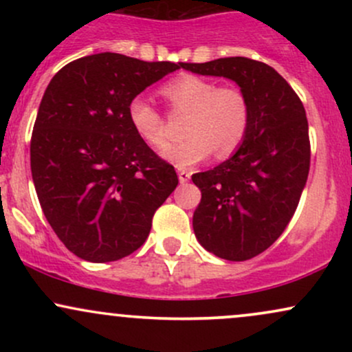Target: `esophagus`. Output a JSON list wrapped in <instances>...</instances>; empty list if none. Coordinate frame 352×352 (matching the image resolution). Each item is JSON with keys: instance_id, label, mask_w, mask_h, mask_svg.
Instances as JSON below:
<instances>
[{"instance_id": "esophagus-1", "label": "esophagus", "mask_w": 352, "mask_h": 352, "mask_svg": "<svg viewBox=\"0 0 352 352\" xmlns=\"http://www.w3.org/2000/svg\"><path fill=\"white\" fill-rule=\"evenodd\" d=\"M190 175H192V173H190L188 170H185V168H179L180 184H187V182L190 180Z\"/></svg>"}]
</instances>
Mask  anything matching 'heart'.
I'll return each mask as SVG.
<instances>
[{"instance_id":"b5f03b06","label":"heart","mask_w":352,"mask_h":352,"mask_svg":"<svg viewBox=\"0 0 352 352\" xmlns=\"http://www.w3.org/2000/svg\"><path fill=\"white\" fill-rule=\"evenodd\" d=\"M173 114H187L184 122L185 139L168 145L162 155L177 167L185 168L208 159L235 153L248 135L252 124V104L241 87L213 79L185 74L165 82L160 89ZM127 117L135 134L153 148L167 142L165 117L151 99L135 96L127 106Z\"/></svg>"}]
</instances>
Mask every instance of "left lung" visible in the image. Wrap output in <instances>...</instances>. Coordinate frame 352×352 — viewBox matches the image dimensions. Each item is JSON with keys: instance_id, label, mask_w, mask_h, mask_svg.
<instances>
[{"instance_id": "left-lung-1", "label": "left lung", "mask_w": 352, "mask_h": 352, "mask_svg": "<svg viewBox=\"0 0 352 352\" xmlns=\"http://www.w3.org/2000/svg\"><path fill=\"white\" fill-rule=\"evenodd\" d=\"M182 67L235 80L252 104V124L241 147L212 170L192 175L201 192L193 213L197 240L223 260H252L288 227L308 180L305 107L293 87L261 60L235 56Z\"/></svg>"}]
</instances>
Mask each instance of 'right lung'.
<instances>
[{
  "instance_id": "obj_1",
  "label": "right lung",
  "mask_w": 352,
  "mask_h": 352,
  "mask_svg": "<svg viewBox=\"0 0 352 352\" xmlns=\"http://www.w3.org/2000/svg\"><path fill=\"white\" fill-rule=\"evenodd\" d=\"M182 64L100 52L51 79L31 135V172L44 217L76 256L107 263L134 253L179 185L173 165L135 134L127 106Z\"/></svg>"
}]
</instances>
